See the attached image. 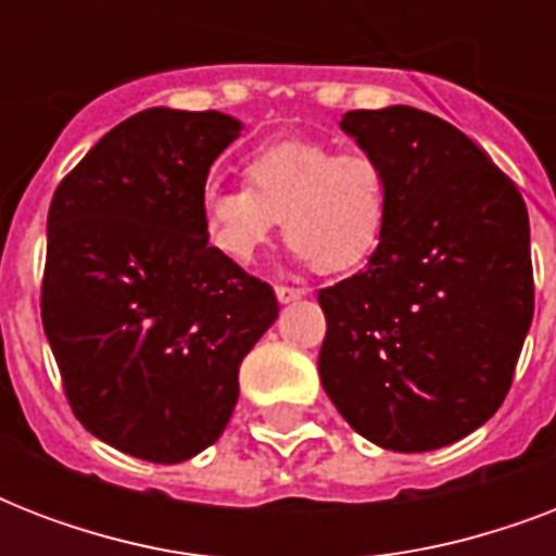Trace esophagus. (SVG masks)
<instances>
[{
	"label": "esophagus",
	"mask_w": 556,
	"mask_h": 556,
	"mask_svg": "<svg viewBox=\"0 0 556 556\" xmlns=\"http://www.w3.org/2000/svg\"><path fill=\"white\" fill-rule=\"evenodd\" d=\"M277 296L279 303H294L300 296H305V288H296V286H277Z\"/></svg>",
	"instance_id": "1"
}]
</instances>
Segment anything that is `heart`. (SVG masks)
I'll use <instances>...</instances> for the list:
<instances>
[{
  "instance_id": "heart-1",
  "label": "heart",
  "mask_w": 556,
  "mask_h": 556,
  "mask_svg": "<svg viewBox=\"0 0 556 556\" xmlns=\"http://www.w3.org/2000/svg\"><path fill=\"white\" fill-rule=\"evenodd\" d=\"M244 187L201 192V227L225 260L251 262L282 222L288 248L317 274H343L378 251L389 222V176L371 152L277 141L242 164Z\"/></svg>"
}]
</instances>
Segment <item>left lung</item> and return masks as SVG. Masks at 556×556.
<instances>
[{
    "label": "left lung",
    "instance_id": "1",
    "mask_svg": "<svg viewBox=\"0 0 556 556\" xmlns=\"http://www.w3.org/2000/svg\"><path fill=\"white\" fill-rule=\"evenodd\" d=\"M340 126L387 169L389 222L366 270L317 294L323 389L378 447H444L500 409L531 329L526 201L430 112L357 109Z\"/></svg>",
    "mask_w": 556,
    "mask_h": 556
}]
</instances>
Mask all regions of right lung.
Instances as JSON below:
<instances>
[{
  "label": "right lung",
  "instance_id": "1",
  "mask_svg": "<svg viewBox=\"0 0 556 556\" xmlns=\"http://www.w3.org/2000/svg\"><path fill=\"white\" fill-rule=\"evenodd\" d=\"M239 121L147 109L106 132L48 210L42 329L74 418L155 465L225 432L277 294L207 244L201 192Z\"/></svg>",
  "mask_w": 556,
  "mask_h": 556
}]
</instances>
